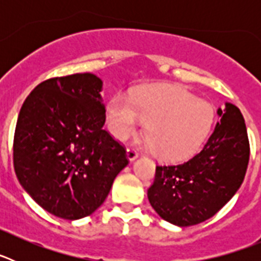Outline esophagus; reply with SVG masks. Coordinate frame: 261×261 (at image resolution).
<instances>
[{"mask_svg":"<svg viewBox=\"0 0 261 261\" xmlns=\"http://www.w3.org/2000/svg\"><path fill=\"white\" fill-rule=\"evenodd\" d=\"M137 156H138V153L136 149H133V147H128V149H126V158H128L130 162H132V161H135Z\"/></svg>","mask_w":261,"mask_h":261,"instance_id":"obj_1","label":"esophagus"}]
</instances>
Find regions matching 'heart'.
Masks as SVG:
<instances>
[{
    "label": "heart",
    "mask_w": 261,
    "mask_h": 261,
    "mask_svg": "<svg viewBox=\"0 0 261 261\" xmlns=\"http://www.w3.org/2000/svg\"><path fill=\"white\" fill-rule=\"evenodd\" d=\"M212 106L183 87L158 86L142 89L129 98L115 94L107 106L111 133L125 141L136 135L142 121L156 155L179 162L197 151L213 124Z\"/></svg>",
    "instance_id": "1"
}]
</instances>
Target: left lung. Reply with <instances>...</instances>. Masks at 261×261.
I'll return each mask as SVG.
<instances>
[{
	"label": "left lung",
	"instance_id": "left-lung-1",
	"mask_svg": "<svg viewBox=\"0 0 261 261\" xmlns=\"http://www.w3.org/2000/svg\"><path fill=\"white\" fill-rule=\"evenodd\" d=\"M220 123L204 149L176 166H156L147 199L163 220L192 226L209 220L242 186L250 159L243 115L237 106L218 108Z\"/></svg>",
	"mask_w": 261,
	"mask_h": 261
}]
</instances>
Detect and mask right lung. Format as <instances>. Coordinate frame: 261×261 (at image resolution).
Wrapping results in <instances>:
<instances>
[{"label": "right lung", "instance_id": "add662e5", "mask_svg": "<svg viewBox=\"0 0 261 261\" xmlns=\"http://www.w3.org/2000/svg\"><path fill=\"white\" fill-rule=\"evenodd\" d=\"M103 82L91 73L50 78L32 90L14 135V170L41 208L64 220L93 214L128 165L103 129Z\"/></svg>", "mask_w": 261, "mask_h": 261}]
</instances>
